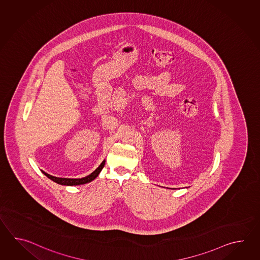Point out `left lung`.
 <instances>
[{
	"mask_svg": "<svg viewBox=\"0 0 260 260\" xmlns=\"http://www.w3.org/2000/svg\"><path fill=\"white\" fill-rule=\"evenodd\" d=\"M172 189H176V188H172Z\"/></svg>",
	"mask_w": 260,
	"mask_h": 260,
	"instance_id": "obj_1",
	"label": "left lung"
}]
</instances>
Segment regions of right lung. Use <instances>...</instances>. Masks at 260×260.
Here are the masks:
<instances>
[{"label":"right lung","mask_w":260,"mask_h":260,"mask_svg":"<svg viewBox=\"0 0 260 260\" xmlns=\"http://www.w3.org/2000/svg\"><path fill=\"white\" fill-rule=\"evenodd\" d=\"M105 161L104 160L100 166L94 170L93 173H91L88 176L86 177H82V178H66V177H56L54 176H51L49 174H47L46 172L43 171L42 173L45 175L46 177H48L51 180H53L54 182L57 183L59 185H64V186H78V185H83V184H86V183L91 182L93 181L94 178H96L98 176L100 175V172L103 169V167L105 166Z\"/></svg>","instance_id":"1"}]
</instances>
